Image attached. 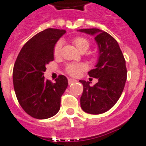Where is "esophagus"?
Instances as JSON below:
<instances>
[{
  "mask_svg": "<svg viewBox=\"0 0 146 146\" xmlns=\"http://www.w3.org/2000/svg\"><path fill=\"white\" fill-rule=\"evenodd\" d=\"M76 82V80H73V79H68V83L69 85L72 84L73 82Z\"/></svg>",
  "mask_w": 146,
  "mask_h": 146,
  "instance_id": "1",
  "label": "esophagus"
}]
</instances>
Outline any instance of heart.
Masks as SVG:
<instances>
[{
  "instance_id": "b5f03b06",
  "label": "heart",
  "mask_w": 146,
  "mask_h": 146,
  "mask_svg": "<svg viewBox=\"0 0 146 146\" xmlns=\"http://www.w3.org/2000/svg\"><path fill=\"white\" fill-rule=\"evenodd\" d=\"M73 44L80 52L86 51L90 46L89 41L84 37H76L73 39ZM61 50V42H58L55 44L54 48V55L55 57H58ZM86 69L85 64H68L66 67V73L72 76H76L80 74L82 70Z\"/></svg>"
}]
</instances>
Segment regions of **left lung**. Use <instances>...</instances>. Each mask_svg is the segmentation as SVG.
<instances>
[{"mask_svg": "<svg viewBox=\"0 0 146 146\" xmlns=\"http://www.w3.org/2000/svg\"><path fill=\"white\" fill-rule=\"evenodd\" d=\"M78 31L95 36L98 47L96 67L88 73L98 82L90 86V82L80 80L83 85L80 105L86 113L100 114L110 110L122 94L127 81L126 61L117 42L108 33L98 29Z\"/></svg>", "mask_w": 146, "mask_h": 146, "instance_id": "8db88e82", "label": "left lung"}]
</instances>
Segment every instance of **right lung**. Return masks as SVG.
<instances>
[{"label": "right lung", "instance_id": "right-lung-1", "mask_svg": "<svg viewBox=\"0 0 146 146\" xmlns=\"http://www.w3.org/2000/svg\"><path fill=\"white\" fill-rule=\"evenodd\" d=\"M66 33L64 29H46L33 36L22 48L13 71L17 100L29 115L36 119L54 116L60 108V98L68 86L66 76L54 82L45 80L46 65L54 60V48Z\"/></svg>", "mask_w": 146, "mask_h": 146}]
</instances>
